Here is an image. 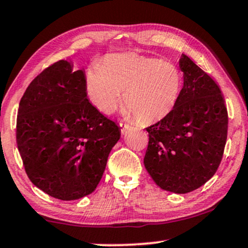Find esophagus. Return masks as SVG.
Here are the masks:
<instances>
[{
    "label": "esophagus",
    "mask_w": 248,
    "mask_h": 248,
    "mask_svg": "<svg viewBox=\"0 0 248 248\" xmlns=\"http://www.w3.org/2000/svg\"><path fill=\"white\" fill-rule=\"evenodd\" d=\"M119 126H120V129H121V133L122 134L126 133V131L130 128L129 124H119Z\"/></svg>",
    "instance_id": "obj_1"
}]
</instances>
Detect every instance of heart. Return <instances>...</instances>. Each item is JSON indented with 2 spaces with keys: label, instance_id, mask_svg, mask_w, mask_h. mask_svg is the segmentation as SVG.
Wrapping results in <instances>:
<instances>
[{
  "label": "heart",
  "instance_id": "obj_1",
  "mask_svg": "<svg viewBox=\"0 0 248 248\" xmlns=\"http://www.w3.org/2000/svg\"><path fill=\"white\" fill-rule=\"evenodd\" d=\"M89 101L104 114L117 109L124 93L126 114L140 124H155L173 111L182 90V75L169 62L136 54H115L87 72Z\"/></svg>",
  "mask_w": 248,
  "mask_h": 248
}]
</instances>
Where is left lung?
I'll list each match as a JSON object with an SVG mask.
<instances>
[{
	"instance_id": "obj_1",
	"label": "left lung",
	"mask_w": 248,
	"mask_h": 248,
	"mask_svg": "<svg viewBox=\"0 0 248 248\" xmlns=\"http://www.w3.org/2000/svg\"><path fill=\"white\" fill-rule=\"evenodd\" d=\"M183 88L173 111L147 127V173L162 190L187 193L216 173L228 134V111L220 87L182 54Z\"/></svg>"
}]
</instances>
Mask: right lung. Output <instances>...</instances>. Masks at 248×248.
Instances as JSON below:
<instances>
[{"label": "right lung", "mask_w": 248, "mask_h": 248, "mask_svg": "<svg viewBox=\"0 0 248 248\" xmlns=\"http://www.w3.org/2000/svg\"><path fill=\"white\" fill-rule=\"evenodd\" d=\"M121 131L87 97L86 73L59 61L27 87L17 145L31 182L49 196L77 200L95 191Z\"/></svg>", "instance_id": "right-lung-1"}]
</instances>
